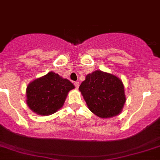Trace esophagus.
<instances>
[{
  "instance_id": "obj_1",
  "label": "esophagus",
  "mask_w": 160,
  "mask_h": 160,
  "mask_svg": "<svg viewBox=\"0 0 160 160\" xmlns=\"http://www.w3.org/2000/svg\"><path fill=\"white\" fill-rule=\"evenodd\" d=\"M74 86H75V87L77 89L79 87V86H80V83H79V82H75Z\"/></svg>"
}]
</instances>
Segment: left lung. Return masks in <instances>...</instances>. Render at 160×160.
I'll return each instance as SVG.
<instances>
[{
	"label": "left lung",
	"mask_w": 160,
	"mask_h": 160,
	"mask_svg": "<svg viewBox=\"0 0 160 160\" xmlns=\"http://www.w3.org/2000/svg\"><path fill=\"white\" fill-rule=\"evenodd\" d=\"M79 90L89 110L102 118L118 115L126 100L122 80L101 71L89 73Z\"/></svg>",
	"instance_id": "left-lung-1"
}]
</instances>
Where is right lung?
Returning a JSON list of instances; mask_svg holds the SVG:
<instances>
[{"mask_svg": "<svg viewBox=\"0 0 160 160\" xmlns=\"http://www.w3.org/2000/svg\"><path fill=\"white\" fill-rule=\"evenodd\" d=\"M73 88L69 80L49 72L28 85L26 103L38 115H52L63 106L68 92Z\"/></svg>", "mask_w": 160, "mask_h": 160, "instance_id": "right-lung-1", "label": "right lung"}]
</instances>
